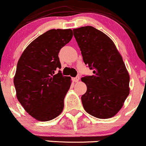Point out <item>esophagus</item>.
<instances>
[{"instance_id":"1","label":"esophagus","mask_w":146,"mask_h":146,"mask_svg":"<svg viewBox=\"0 0 146 146\" xmlns=\"http://www.w3.org/2000/svg\"><path fill=\"white\" fill-rule=\"evenodd\" d=\"M72 80H73L74 82H77L79 80V76H76V77L72 78Z\"/></svg>"}]
</instances>
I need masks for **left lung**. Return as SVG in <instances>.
<instances>
[{"instance_id":"obj_1","label":"left lung","mask_w":146,"mask_h":146,"mask_svg":"<svg viewBox=\"0 0 146 146\" xmlns=\"http://www.w3.org/2000/svg\"><path fill=\"white\" fill-rule=\"evenodd\" d=\"M84 62L93 70L82 78L87 87L82 104L88 113L99 119L114 116L129 94V74L114 43L92 26L74 29Z\"/></svg>"}]
</instances>
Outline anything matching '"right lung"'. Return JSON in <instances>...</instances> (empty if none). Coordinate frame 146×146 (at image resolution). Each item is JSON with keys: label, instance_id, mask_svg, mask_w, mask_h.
I'll list each match as a JSON object with an SVG mask.
<instances>
[{"label": "right lung", "instance_id": "add662e5", "mask_svg": "<svg viewBox=\"0 0 146 146\" xmlns=\"http://www.w3.org/2000/svg\"><path fill=\"white\" fill-rule=\"evenodd\" d=\"M71 29H52L39 36L18 60L14 85L18 101L31 116L40 121L62 113L71 77L63 76L58 54L72 38Z\"/></svg>", "mask_w": 146, "mask_h": 146}]
</instances>
